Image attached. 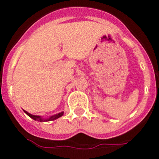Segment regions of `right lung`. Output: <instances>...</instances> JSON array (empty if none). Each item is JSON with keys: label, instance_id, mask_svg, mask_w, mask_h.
I'll return each mask as SVG.
<instances>
[{"label": "right lung", "instance_id": "1", "mask_svg": "<svg viewBox=\"0 0 159 159\" xmlns=\"http://www.w3.org/2000/svg\"><path fill=\"white\" fill-rule=\"evenodd\" d=\"M25 112L29 117H30L31 118H33L34 120H36V121H39V122H44V121H52V120H55L57 119V118H59V117H60L61 116H63V114H64V112H60V113H58L56 114V115H54V116H52L51 117H49L48 119H43V118H42L41 117H39V116H35V115H31L30 113H29V112H27L26 111H24Z\"/></svg>", "mask_w": 159, "mask_h": 159}]
</instances>
